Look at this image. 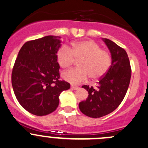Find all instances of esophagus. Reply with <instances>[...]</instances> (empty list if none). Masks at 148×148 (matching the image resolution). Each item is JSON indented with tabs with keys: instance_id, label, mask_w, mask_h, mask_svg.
<instances>
[{
	"instance_id": "esophagus-1",
	"label": "esophagus",
	"mask_w": 148,
	"mask_h": 148,
	"mask_svg": "<svg viewBox=\"0 0 148 148\" xmlns=\"http://www.w3.org/2000/svg\"><path fill=\"white\" fill-rule=\"evenodd\" d=\"M71 88L73 89V90H77V89L79 88V86H74V85L71 86Z\"/></svg>"
}]
</instances>
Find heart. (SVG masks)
I'll use <instances>...</instances> for the list:
<instances>
[{"instance_id": "obj_1", "label": "heart", "mask_w": 148, "mask_h": 148, "mask_svg": "<svg viewBox=\"0 0 148 148\" xmlns=\"http://www.w3.org/2000/svg\"><path fill=\"white\" fill-rule=\"evenodd\" d=\"M56 60L63 69L69 68L75 62L79 67L71 69L62 73V77L71 84L84 82L90 77L92 80L103 77L111 65V56L96 42L84 40L74 42L69 49L62 45L56 53Z\"/></svg>"}]
</instances>
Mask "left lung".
Instances as JSON below:
<instances>
[{
	"mask_svg": "<svg viewBox=\"0 0 148 148\" xmlns=\"http://www.w3.org/2000/svg\"><path fill=\"white\" fill-rule=\"evenodd\" d=\"M111 53L110 69L99 81L96 88L84 85L88 92L86 100L79 104L83 114L99 118L112 112L122 102L129 88L131 69L126 50L112 40L102 38Z\"/></svg>",
	"mask_w": 148,
	"mask_h": 148,
	"instance_id": "8db88e82",
	"label": "left lung"
}]
</instances>
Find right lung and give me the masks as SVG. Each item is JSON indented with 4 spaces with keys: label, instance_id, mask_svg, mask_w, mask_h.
<instances>
[{
    "label": "right lung",
    "instance_id": "add662e5",
    "mask_svg": "<svg viewBox=\"0 0 148 148\" xmlns=\"http://www.w3.org/2000/svg\"><path fill=\"white\" fill-rule=\"evenodd\" d=\"M60 36H46L22 45L12 72L16 98L29 112L36 116L52 113L59 105V96L70 84L60 80L56 53Z\"/></svg>",
    "mask_w": 148,
    "mask_h": 148
}]
</instances>
